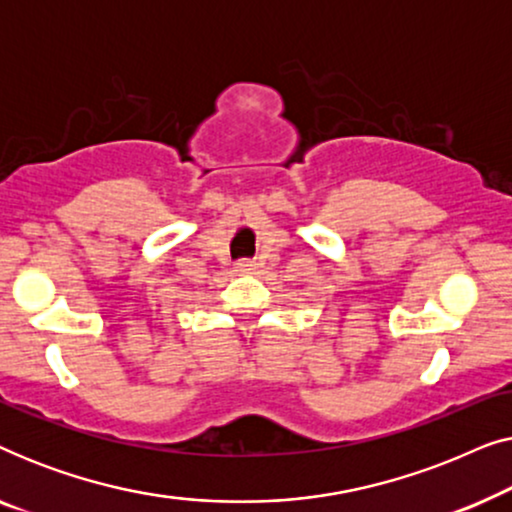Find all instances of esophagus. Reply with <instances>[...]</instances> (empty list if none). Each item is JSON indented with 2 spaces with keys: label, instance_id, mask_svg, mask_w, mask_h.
<instances>
[{
  "label": "esophagus",
  "instance_id": "obj_1",
  "mask_svg": "<svg viewBox=\"0 0 512 512\" xmlns=\"http://www.w3.org/2000/svg\"><path fill=\"white\" fill-rule=\"evenodd\" d=\"M237 272H242V275H251V272L258 270V263L251 261V258H242V261H237Z\"/></svg>",
  "mask_w": 512,
  "mask_h": 512
}]
</instances>
